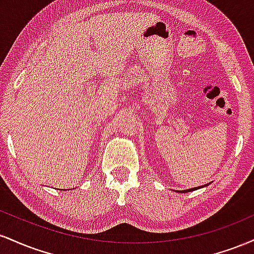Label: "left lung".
I'll list each match as a JSON object with an SVG mask.
<instances>
[{
    "label": "left lung",
    "instance_id": "1",
    "mask_svg": "<svg viewBox=\"0 0 254 254\" xmlns=\"http://www.w3.org/2000/svg\"><path fill=\"white\" fill-rule=\"evenodd\" d=\"M209 184H205V185H203V188L204 186H208ZM198 189H202V186H199V188H193V189H189V190H184V191H179V192H182V193H188V192H191V191H194V190H198Z\"/></svg>",
    "mask_w": 254,
    "mask_h": 254
}]
</instances>
